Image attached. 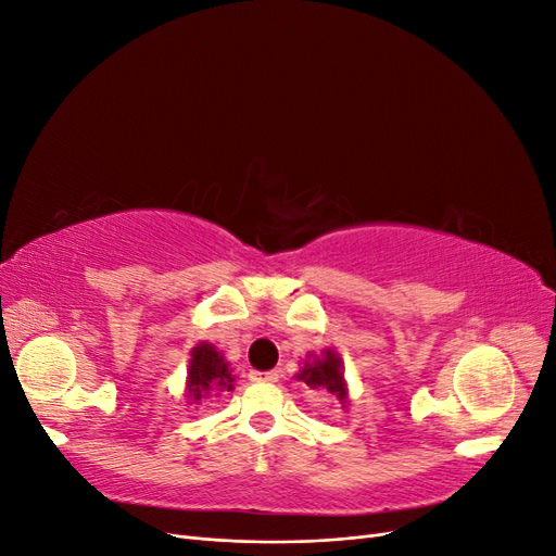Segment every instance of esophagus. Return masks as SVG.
Masks as SVG:
<instances>
[{"instance_id":"obj_1","label":"esophagus","mask_w":556,"mask_h":556,"mask_svg":"<svg viewBox=\"0 0 556 556\" xmlns=\"http://www.w3.org/2000/svg\"><path fill=\"white\" fill-rule=\"evenodd\" d=\"M252 382H276L278 374L276 371H250L248 376Z\"/></svg>"}]
</instances>
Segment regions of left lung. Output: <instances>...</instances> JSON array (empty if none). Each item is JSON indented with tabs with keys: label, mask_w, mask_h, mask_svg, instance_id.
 <instances>
[{
	"label": "left lung",
	"mask_w": 556,
	"mask_h": 556,
	"mask_svg": "<svg viewBox=\"0 0 556 556\" xmlns=\"http://www.w3.org/2000/svg\"><path fill=\"white\" fill-rule=\"evenodd\" d=\"M299 380H304L308 387H313V390H325L341 403H345V382L341 371V359L336 357V352L331 350L325 352L323 359L306 364L304 371L299 374Z\"/></svg>",
	"instance_id": "8db88e82"
}]
</instances>
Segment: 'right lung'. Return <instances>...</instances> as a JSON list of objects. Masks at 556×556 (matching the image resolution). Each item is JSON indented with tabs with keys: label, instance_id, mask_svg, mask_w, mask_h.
<instances>
[{
	"label": "right lung",
	"instance_id": "right-lung-1",
	"mask_svg": "<svg viewBox=\"0 0 556 556\" xmlns=\"http://www.w3.org/2000/svg\"><path fill=\"white\" fill-rule=\"evenodd\" d=\"M233 390V378L225 357L211 343H199L192 350L190 371H188V392L194 401L206 394H220Z\"/></svg>",
	"mask_w": 556,
	"mask_h": 556
}]
</instances>
